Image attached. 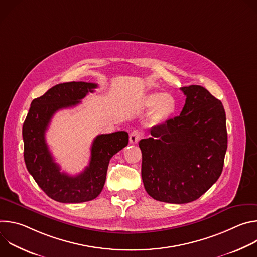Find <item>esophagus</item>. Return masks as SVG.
<instances>
[{
    "mask_svg": "<svg viewBox=\"0 0 257 257\" xmlns=\"http://www.w3.org/2000/svg\"><path fill=\"white\" fill-rule=\"evenodd\" d=\"M141 138V133L138 131V130H133L131 133H130V136H129V140H130V143L132 144H135L137 143Z\"/></svg>",
    "mask_w": 257,
    "mask_h": 257,
    "instance_id": "obj_1",
    "label": "esophagus"
}]
</instances>
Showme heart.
Instances as JSON below:
<instances>
[{"label": "heart", "instance_id": "b5f03b06", "mask_svg": "<svg viewBox=\"0 0 257 257\" xmlns=\"http://www.w3.org/2000/svg\"><path fill=\"white\" fill-rule=\"evenodd\" d=\"M144 105L152 109L151 121L153 123H162L172 118L177 111L176 99L164 92H154L146 95Z\"/></svg>", "mask_w": 257, "mask_h": 257}]
</instances>
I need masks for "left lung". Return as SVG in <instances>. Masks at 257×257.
Wrapping results in <instances>:
<instances>
[{
  "label": "left lung",
  "mask_w": 257,
  "mask_h": 257,
  "mask_svg": "<svg viewBox=\"0 0 257 257\" xmlns=\"http://www.w3.org/2000/svg\"><path fill=\"white\" fill-rule=\"evenodd\" d=\"M186 95L180 116L155 126L141 139V177L154 199L188 203L217 181L228 146L226 113L221 100L200 85L181 87Z\"/></svg>",
  "instance_id": "1"
}]
</instances>
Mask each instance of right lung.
Segmentation results:
<instances>
[{"label": "right lung", "instance_id": "right-lung-1", "mask_svg": "<svg viewBox=\"0 0 257 257\" xmlns=\"http://www.w3.org/2000/svg\"><path fill=\"white\" fill-rule=\"evenodd\" d=\"M96 87V83L83 81L57 84L32 100L23 123L26 168L43 191L56 201L79 203L96 198L103 188L109 160L128 144L125 131L97 135L91 145L89 165L77 176L62 173L55 163L46 141L51 119L59 109L80 103Z\"/></svg>", "mask_w": 257, "mask_h": 257}]
</instances>
